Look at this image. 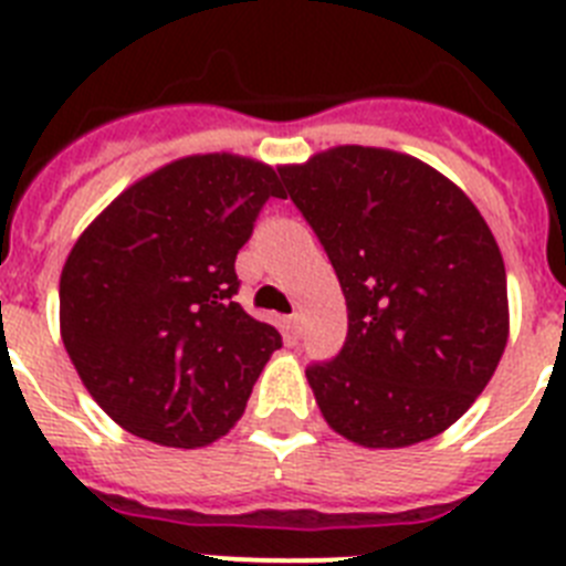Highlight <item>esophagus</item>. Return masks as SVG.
I'll return each instance as SVG.
<instances>
[{
  "mask_svg": "<svg viewBox=\"0 0 566 566\" xmlns=\"http://www.w3.org/2000/svg\"><path fill=\"white\" fill-rule=\"evenodd\" d=\"M300 328H303V317H300V314H292V317H289V332H292L294 337H297Z\"/></svg>",
  "mask_w": 566,
  "mask_h": 566,
  "instance_id": "obj_1",
  "label": "esophagus"
}]
</instances>
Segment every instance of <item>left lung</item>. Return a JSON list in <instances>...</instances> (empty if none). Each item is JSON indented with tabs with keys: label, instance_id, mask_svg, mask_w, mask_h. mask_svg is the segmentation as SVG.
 <instances>
[{
	"label": "left lung",
	"instance_id": "obj_1",
	"mask_svg": "<svg viewBox=\"0 0 566 566\" xmlns=\"http://www.w3.org/2000/svg\"><path fill=\"white\" fill-rule=\"evenodd\" d=\"M337 272L348 337L306 368L319 411L363 448L451 428L507 345V274L468 195L428 164L334 147L277 169Z\"/></svg>",
	"mask_w": 566,
	"mask_h": 566
}]
</instances>
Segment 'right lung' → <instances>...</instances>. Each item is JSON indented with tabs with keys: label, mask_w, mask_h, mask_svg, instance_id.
I'll return each mask as SVG.
<instances>
[{
	"label": "right lung",
	"mask_w": 566,
	"mask_h": 566,
	"mask_svg": "<svg viewBox=\"0 0 566 566\" xmlns=\"http://www.w3.org/2000/svg\"><path fill=\"white\" fill-rule=\"evenodd\" d=\"M277 172L229 153L189 155L124 189L70 249L59 323L90 397L124 431L203 448L243 417L283 339L234 303V258Z\"/></svg>",
	"instance_id": "1"
}]
</instances>
